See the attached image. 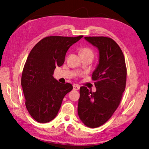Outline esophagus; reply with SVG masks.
Instances as JSON below:
<instances>
[{"instance_id": "esophagus-1", "label": "esophagus", "mask_w": 149, "mask_h": 149, "mask_svg": "<svg viewBox=\"0 0 149 149\" xmlns=\"http://www.w3.org/2000/svg\"><path fill=\"white\" fill-rule=\"evenodd\" d=\"M79 88H80V86L78 85V84H75L73 85V90H79Z\"/></svg>"}]
</instances>
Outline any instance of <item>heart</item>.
<instances>
[{"mask_svg":"<svg viewBox=\"0 0 149 149\" xmlns=\"http://www.w3.org/2000/svg\"><path fill=\"white\" fill-rule=\"evenodd\" d=\"M80 54H91L93 55V52L88 47H84L80 50Z\"/></svg>","mask_w":149,"mask_h":149,"instance_id":"obj_1","label":"heart"}]
</instances>
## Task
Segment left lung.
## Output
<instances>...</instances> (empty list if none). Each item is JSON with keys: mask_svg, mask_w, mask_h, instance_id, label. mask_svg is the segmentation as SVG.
Here are the masks:
<instances>
[{"mask_svg": "<svg viewBox=\"0 0 149 149\" xmlns=\"http://www.w3.org/2000/svg\"><path fill=\"white\" fill-rule=\"evenodd\" d=\"M84 39L98 50V64L92 74L96 91L80 88L78 113L84 125L96 128L106 123L118 108L125 88L127 69L122 51L113 39L102 36Z\"/></svg>", "mask_w": 149, "mask_h": 149, "instance_id": "8db88e82", "label": "left lung"}]
</instances>
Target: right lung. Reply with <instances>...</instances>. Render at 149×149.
Here are the masks:
<instances>
[{
    "instance_id": "add662e5",
    "label": "right lung",
    "mask_w": 149,
    "mask_h": 149,
    "mask_svg": "<svg viewBox=\"0 0 149 149\" xmlns=\"http://www.w3.org/2000/svg\"><path fill=\"white\" fill-rule=\"evenodd\" d=\"M83 37L49 36L31 50L24 67L21 85L29 114L39 123H47L58 115L65 96L73 90L70 83H60L53 77L57 66L65 62L67 51Z\"/></svg>"
}]
</instances>
